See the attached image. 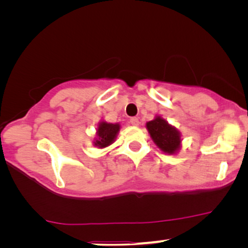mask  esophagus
I'll use <instances>...</instances> for the list:
<instances>
[{
    "label": "esophagus",
    "mask_w": 248,
    "mask_h": 248,
    "mask_svg": "<svg viewBox=\"0 0 248 248\" xmlns=\"http://www.w3.org/2000/svg\"><path fill=\"white\" fill-rule=\"evenodd\" d=\"M130 123L132 125H135V126H137V125H139V118L138 117H132L130 120Z\"/></svg>",
    "instance_id": "esophagus-1"
}]
</instances>
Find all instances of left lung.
I'll return each mask as SVG.
<instances>
[{
  "mask_svg": "<svg viewBox=\"0 0 248 248\" xmlns=\"http://www.w3.org/2000/svg\"><path fill=\"white\" fill-rule=\"evenodd\" d=\"M147 128L155 143L166 154H175L181 147V133L160 116L148 122Z\"/></svg>",
  "mask_w": 248,
  "mask_h": 248,
  "instance_id": "8db88e82",
  "label": "left lung"
}]
</instances>
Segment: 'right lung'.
Here are the masks:
<instances>
[{
	"mask_svg": "<svg viewBox=\"0 0 248 248\" xmlns=\"http://www.w3.org/2000/svg\"><path fill=\"white\" fill-rule=\"evenodd\" d=\"M120 131V124H111L107 122H101L97 128V139L94 145L98 148H105L110 145L115 141V138Z\"/></svg>",
	"mask_w": 248,
	"mask_h": 248,
	"instance_id": "obj_1",
	"label": "right lung"
}]
</instances>
